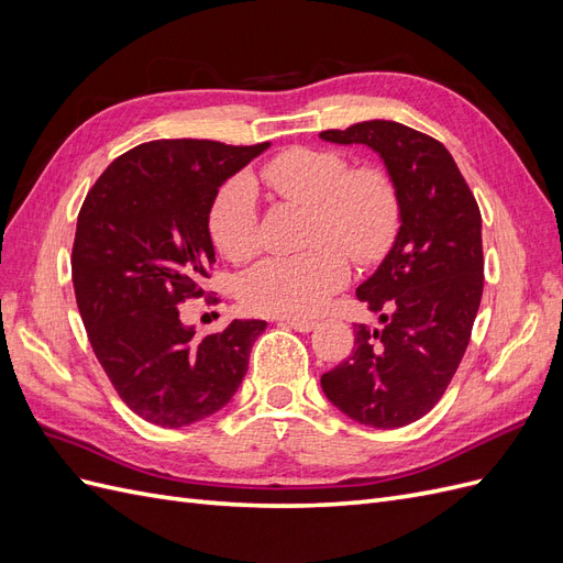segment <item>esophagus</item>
Segmentation results:
<instances>
[{"label": "esophagus", "instance_id": "obj_1", "mask_svg": "<svg viewBox=\"0 0 563 563\" xmlns=\"http://www.w3.org/2000/svg\"><path fill=\"white\" fill-rule=\"evenodd\" d=\"M279 323H284V327H291L294 331H300V333H308L317 327L312 319H302V317H279Z\"/></svg>", "mask_w": 563, "mask_h": 563}]
</instances>
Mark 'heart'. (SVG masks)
Returning <instances> with one entry per match:
<instances>
[{"label": "heart", "instance_id": "1", "mask_svg": "<svg viewBox=\"0 0 563 563\" xmlns=\"http://www.w3.org/2000/svg\"><path fill=\"white\" fill-rule=\"evenodd\" d=\"M279 199L310 211V249L267 258L240 282V300L255 314L310 317L350 279L349 253L360 265L383 261L401 228L399 187L380 166L350 168L335 150L291 147L261 168ZM209 234L220 255L246 263L261 246L253 187L232 178L211 203Z\"/></svg>", "mask_w": 563, "mask_h": 563}]
</instances>
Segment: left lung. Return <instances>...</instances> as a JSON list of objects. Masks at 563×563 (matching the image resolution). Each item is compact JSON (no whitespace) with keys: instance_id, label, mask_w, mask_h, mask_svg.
<instances>
[{"instance_id":"1","label":"left lung","mask_w":563,"mask_h":563,"mask_svg":"<svg viewBox=\"0 0 563 563\" xmlns=\"http://www.w3.org/2000/svg\"><path fill=\"white\" fill-rule=\"evenodd\" d=\"M319 135L376 150L401 195L397 242L356 288L385 327H354L352 354L321 376L323 395L356 422L404 428L444 397L470 345L484 291L479 203L428 133L371 119Z\"/></svg>"}]
</instances>
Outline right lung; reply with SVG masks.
Listing matches in <instances>:
<instances>
[{
	"mask_svg": "<svg viewBox=\"0 0 563 563\" xmlns=\"http://www.w3.org/2000/svg\"><path fill=\"white\" fill-rule=\"evenodd\" d=\"M269 143L152 141L117 157L84 199L73 284L96 360L135 416L185 428L223 408L242 385L267 323L234 319L203 338L178 305L201 298L216 251L218 187Z\"/></svg>",
	"mask_w": 563,
	"mask_h": 563,
	"instance_id": "right-lung-1",
	"label": "right lung"
}]
</instances>
